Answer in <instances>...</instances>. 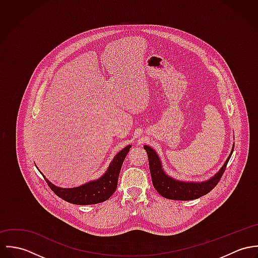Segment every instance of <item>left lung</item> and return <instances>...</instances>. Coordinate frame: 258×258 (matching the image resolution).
I'll list each match as a JSON object with an SVG mask.
<instances>
[{
    "label": "left lung",
    "mask_w": 258,
    "mask_h": 258,
    "mask_svg": "<svg viewBox=\"0 0 258 258\" xmlns=\"http://www.w3.org/2000/svg\"><path fill=\"white\" fill-rule=\"evenodd\" d=\"M233 147L234 145H232L230 154L220 169V171L211 179L204 182H186L169 176L164 171L161 159L157 152L153 148L145 145L144 149L146 150L148 154L149 167L153 185L162 197L169 200L191 201L199 199L210 192L220 182L221 176L225 171L226 165L232 155Z\"/></svg>",
    "instance_id": "left-lung-1"
}]
</instances>
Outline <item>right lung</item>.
<instances>
[{
	"label": "right lung",
	"instance_id": "1",
	"mask_svg": "<svg viewBox=\"0 0 258 258\" xmlns=\"http://www.w3.org/2000/svg\"><path fill=\"white\" fill-rule=\"evenodd\" d=\"M130 148L131 145H128L123 148L118 154H116V156L113 158L112 162L109 164L107 171L99 179L90 181L86 184L75 187L57 186L50 183L43 176V174L38 169L37 170L43 176L45 182L53 190V192L62 200L71 204L80 206L95 205L107 201L116 190L120 170Z\"/></svg>",
	"mask_w": 258,
	"mask_h": 258
}]
</instances>
